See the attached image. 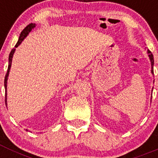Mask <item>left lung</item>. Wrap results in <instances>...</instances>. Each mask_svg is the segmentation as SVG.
Listing matches in <instances>:
<instances>
[{
  "label": "left lung",
  "mask_w": 158,
  "mask_h": 158,
  "mask_svg": "<svg viewBox=\"0 0 158 158\" xmlns=\"http://www.w3.org/2000/svg\"><path fill=\"white\" fill-rule=\"evenodd\" d=\"M147 53H148V54H149V58H150V62H151V66H152V68H151V73H153V64H154V60H153V54H152V53H151V51H150V50H148L147 51ZM152 91H153V89H152Z\"/></svg>",
  "instance_id": "1"
}]
</instances>
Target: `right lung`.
Returning <instances> with one entry per match:
<instances>
[{"instance_id": "1", "label": "right lung", "mask_w": 158, "mask_h": 158, "mask_svg": "<svg viewBox=\"0 0 158 158\" xmlns=\"http://www.w3.org/2000/svg\"><path fill=\"white\" fill-rule=\"evenodd\" d=\"M35 27V23H30L27 26V27H25L23 31H21L20 33V35L19 37V40H18L17 43L16 44L15 46V48H13L11 51L10 54H9V56H8V71H7V73L5 75V104L7 106V81H8V73H9V70H10V68H11V65H12V57H13V54L15 51H16V48L18 47V46L22 43L23 40H24L26 36L28 35L29 32L32 30V29L34 28ZM27 131V130H26Z\"/></svg>"}]
</instances>
